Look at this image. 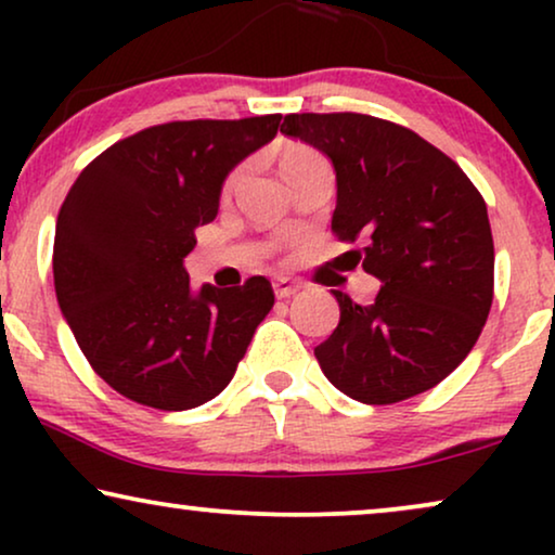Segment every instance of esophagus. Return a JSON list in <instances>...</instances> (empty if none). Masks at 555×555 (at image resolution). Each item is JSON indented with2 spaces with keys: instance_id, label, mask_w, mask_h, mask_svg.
Here are the masks:
<instances>
[{
  "instance_id": "esophagus-1",
  "label": "esophagus",
  "mask_w": 555,
  "mask_h": 555,
  "mask_svg": "<svg viewBox=\"0 0 555 555\" xmlns=\"http://www.w3.org/2000/svg\"><path fill=\"white\" fill-rule=\"evenodd\" d=\"M300 283L298 280H293V278H278V280H272V291H275V295L278 298H291V295H295L300 291Z\"/></svg>"
}]
</instances>
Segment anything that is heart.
<instances>
[{
    "label": "heart",
    "mask_w": 555,
    "mask_h": 555,
    "mask_svg": "<svg viewBox=\"0 0 555 555\" xmlns=\"http://www.w3.org/2000/svg\"><path fill=\"white\" fill-rule=\"evenodd\" d=\"M315 162H321V156H318L313 149L302 146V143H285L278 154V166H280V173H283L285 181ZM237 179H240V173H234V177L230 179V184H227V189H232Z\"/></svg>",
    "instance_id": "1"
}]
</instances>
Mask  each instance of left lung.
<instances>
[{
    "instance_id": "1",
    "label": "left lung",
    "mask_w": 555,
    "mask_h": 555,
    "mask_svg": "<svg viewBox=\"0 0 555 555\" xmlns=\"http://www.w3.org/2000/svg\"><path fill=\"white\" fill-rule=\"evenodd\" d=\"M280 131L333 164L331 227L384 283L371 306L331 291L340 321L315 348L328 382L361 404H393L452 374L492 306L488 207L465 171L422 135L361 113H293Z\"/></svg>"
}]
</instances>
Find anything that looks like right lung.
<instances>
[{"label": "right lung", "instance_id": "right-lung-1", "mask_svg": "<svg viewBox=\"0 0 555 555\" xmlns=\"http://www.w3.org/2000/svg\"><path fill=\"white\" fill-rule=\"evenodd\" d=\"M283 116L177 120L113 143L67 192L55 224L57 306L105 384L184 412L232 382L275 295L270 280L194 291L184 257L217 217L234 166Z\"/></svg>", "mask_w": 555, "mask_h": 555}]
</instances>
